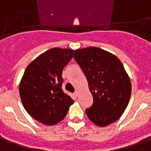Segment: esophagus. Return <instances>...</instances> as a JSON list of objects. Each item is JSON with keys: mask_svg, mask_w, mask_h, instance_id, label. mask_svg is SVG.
<instances>
[{"mask_svg": "<svg viewBox=\"0 0 151 151\" xmlns=\"http://www.w3.org/2000/svg\"><path fill=\"white\" fill-rule=\"evenodd\" d=\"M75 96H79V91H76V92H75Z\"/></svg>", "mask_w": 151, "mask_h": 151, "instance_id": "1", "label": "esophagus"}]
</instances>
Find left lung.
I'll use <instances>...</instances> for the list:
<instances>
[{
	"mask_svg": "<svg viewBox=\"0 0 151 151\" xmlns=\"http://www.w3.org/2000/svg\"><path fill=\"white\" fill-rule=\"evenodd\" d=\"M74 59L85 75L93 96V104L85 110L88 117L101 127L116 122L131 95V83L122 62L98 47L78 49Z\"/></svg>",
	"mask_w": 151,
	"mask_h": 151,
	"instance_id": "1",
	"label": "left lung"
}]
</instances>
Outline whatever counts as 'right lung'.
<instances>
[{
	"instance_id": "add662e5",
	"label": "right lung",
	"mask_w": 151,
	"mask_h": 151,
	"mask_svg": "<svg viewBox=\"0 0 151 151\" xmlns=\"http://www.w3.org/2000/svg\"><path fill=\"white\" fill-rule=\"evenodd\" d=\"M73 53L71 49H50L30 63L24 72L19 85L23 106L44 125L62 121L74 102L62 89L63 70Z\"/></svg>"
}]
</instances>
